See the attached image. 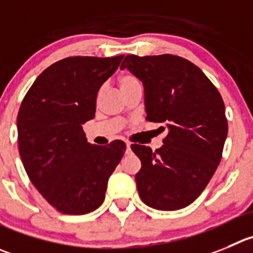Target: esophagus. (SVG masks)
Returning <instances> with one entry per match:
<instances>
[{
  "label": "esophagus",
  "mask_w": 253,
  "mask_h": 253,
  "mask_svg": "<svg viewBox=\"0 0 253 253\" xmlns=\"http://www.w3.org/2000/svg\"><path fill=\"white\" fill-rule=\"evenodd\" d=\"M126 153H131V145H129V142L126 143Z\"/></svg>",
  "instance_id": "1"
}]
</instances>
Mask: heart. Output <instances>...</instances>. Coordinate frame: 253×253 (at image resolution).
Returning <instances> with one entry per match:
<instances>
[{
    "label": "heart",
    "instance_id": "1",
    "mask_svg": "<svg viewBox=\"0 0 253 253\" xmlns=\"http://www.w3.org/2000/svg\"><path fill=\"white\" fill-rule=\"evenodd\" d=\"M134 84H140V81L133 75H124V76L120 77V86H121V89L134 86Z\"/></svg>",
    "mask_w": 253,
    "mask_h": 253
}]
</instances>
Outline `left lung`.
<instances>
[{"instance_id": "8db88e82", "label": "left lung", "mask_w": 253, "mask_h": 253, "mask_svg": "<svg viewBox=\"0 0 253 253\" xmlns=\"http://www.w3.org/2000/svg\"><path fill=\"white\" fill-rule=\"evenodd\" d=\"M121 68L145 86L146 120L169 128L161 148L131 146L141 160L138 195L152 209H183L201 195L222 159L228 131L222 97L195 63L180 56L128 55Z\"/></svg>"}]
</instances>
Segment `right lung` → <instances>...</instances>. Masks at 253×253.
Masks as SVG:
<instances>
[{
  "instance_id": "obj_1",
  "label": "right lung",
  "mask_w": 253,
  "mask_h": 253,
  "mask_svg": "<svg viewBox=\"0 0 253 253\" xmlns=\"http://www.w3.org/2000/svg\"><path fill=\"white\" fill-rule=\"evenodd\" d=\"M124 56H73L47 67L30 87L17 116L23 167L40 193L65 214L102 205L107 181L126 145L87 142L82 125L94 117L97 92Z\"/></svg>"
}]
</instances>
